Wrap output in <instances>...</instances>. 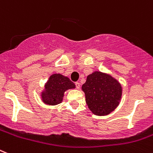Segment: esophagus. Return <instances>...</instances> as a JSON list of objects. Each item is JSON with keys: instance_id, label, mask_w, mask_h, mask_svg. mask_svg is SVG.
Listing matches in <instances>:
<instances>
[{"instance_id": "obj_1", "label": "esophagus", "mask_w": 153, "mask_h": 153, "mask_svg": "<svg viewBox=\"0 0 153 153\" xmlns=\"http://www.w3.org/2000/svg\"><path fill=\"white\" fill-rule=\"evenodd\" d=\"M75 86H76V88H78V89H79V88H80V83L75 82Z\"/></svg>"}]
</instances>
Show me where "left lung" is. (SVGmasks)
Here are the masks:
<instances>
[{"instance_id":"obj_1","label":"left lung","mask_w":153,"mask_h":153,"mask_svg":"<svg viewBox=\"0 0 153 153\" xmlns=\"http://www.w3.org/2000/svg\"><path fill=\"white\" fill-rule=\"evenodd\" d=\"M88 109L97 116H106L117 107L122 96V86L107 73L94 71L87 76L82 86Z\"/></svg>"}]
</instances>
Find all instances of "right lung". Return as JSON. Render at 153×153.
<instances>
[{
	"label": "right lung",
	"mask_w": 153,
	"mask_h": 153,
	"mask_svg": "<svg viewBox=\"0 0 153 153\" xmlns=\"http://www.w3.org/2000/svg\"><path fill=\"white\" fill-rule=\"evenodd\" d=\"M75 88V85L67 76L61 74H51L41 92V100L45 104L54 106L61 103L65 92Z\"/></svg>",
	"instance_id": "add662e5"
}]
</instances>
